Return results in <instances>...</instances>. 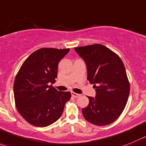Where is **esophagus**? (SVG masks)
Segmentation results:
<instances>
[{
  "mask_svg": "<svg viewBox=\"0 0 146 146\" xmlns=\"http://www.w3.org/2000/svg\"><path fill=\"white\" fill-rule=\"evenodd\" d=\"M71 96L74 98H78L80 96V94H78V93H74V92H71Z\"/></svg>",
  "mask_w": 146,
  "mask_h": 146,
  "instance_id": "1",
  "label": "esophagus"
}]
</instances>
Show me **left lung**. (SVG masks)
I'll return each mask as SVG.
<instances>
[{
	"mask_svg": "<svg viewBox=\"0 0 146 146\" xmlns=\"http://www.w3.org/2000/svg\"><path fill=\"white\" fill-rule=\"evenodd\" d=\"M87 67V79L93 84L96 97L82 109L85 119L96 125L112 123L121 115L130 93L125 66L119 56L100 44L75 48Z\"/></svg>",
	"mask_w": 146,
	"mask_h": 146,
	"instance_id": "1",
	"label": "left lung"
}]
</instances>
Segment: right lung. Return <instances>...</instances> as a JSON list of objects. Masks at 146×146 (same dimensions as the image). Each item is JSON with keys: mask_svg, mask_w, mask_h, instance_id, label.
Returning <instances> with one entry per match:
<instances>
[{"mask_svg": "<svg viewBox=\"0 0 146 146\" xmlns=\"http://www.w3.org/2000/svg\"><path fill=\"white\" fill-rule=\"evenodd\" d=\"M69 50L38 49L27 58L15 76V106L21 116L34 126L46 127L58 121L71 97L69 91H58L52 86L59 62Z\"/></svg>", "mask_w": 146, "mask_h": 146, "instance_id": "add662e5", "label": "right lung"}]
</instances>
